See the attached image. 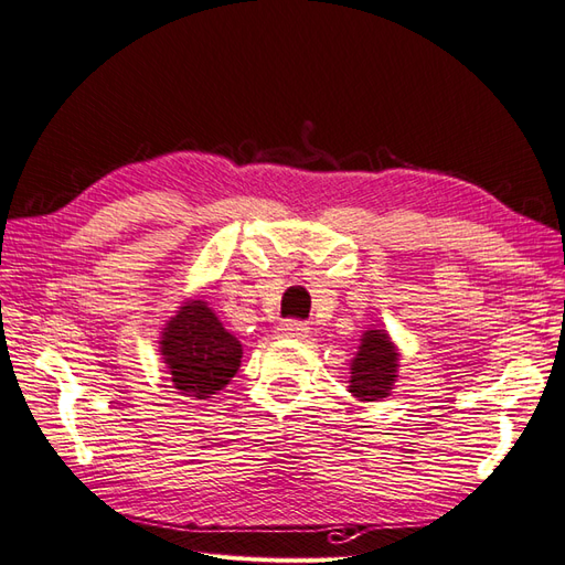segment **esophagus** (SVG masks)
Here are the masks:
<instances>
[{"mask_svg":"<svg viewBox=\"0 0 565 565\" xmlns=\"http://www.w3.org/2000/svg\"><path fill=\"white\" fill-rule=\"evenodd\" d=\"M278 335L280 338H292V340H305L309 335V326L301 321H282L278 326Z\"/></svg>","mask_w":565,"mask_h":565,"instance_id":"1","label":"esophagus"}]
</instances>
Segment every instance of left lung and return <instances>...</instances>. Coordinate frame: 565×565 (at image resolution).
<instances>
[{
  "mask_svg": "<svg viewBox=\"0 0 565 565\" xmlns=\"http://www.w3.org/2000/svg\"><path fill=\"white\" fill-rule=\"evenodd\" d=\"M397 348L386 330H364L360 352L350 364V393L362 403L388 397L397 379Z\"/></svg>",
  "mask_w": 565,
  "mask_h": 565,
  "instance_id": "8db88e82",
  "label": "left lung"
}]
</instances>
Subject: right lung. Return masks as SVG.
I'll list each match as a JSON object with an SVG mask.
<instances>
[{"label": "right lung", "mask_w": 565, "mask_h": 565, "mask_svg": "<svg viewBox=\"0 0 565 565\" xmlns=\"http://www.w3.org/2000/svg\"><path fill=\"white\" fill-rule=\"evenodd\" d=\"M162 362L170 369L174 388L205 401L223 391L242 362L239 340L217 321L209 301H184L162 328Z\"/></svg>", "instance_id": "obj_1"}]
</instances>
